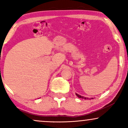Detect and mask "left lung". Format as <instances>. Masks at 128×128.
Wrapping results in <instances>:
<instances>
[{
  "label": "left lung",
  "instance_id": "8db88e82",
  "mask_svg": "<svg viewBox=\"0 0 128 128\" xmlns=\"http://www.w3.org/2000/svg\"><path fill=\"white\" fill-rule=\"evenodd\" d=\"M76 95H77V96H78V97L80 98H82V99H84V100H87V99H88V100H90V99H92V98H89L84 97V96H81V95L78 94H76Z\"/></svg>",
  "mask_w": 128,
  "mask_h": 128
}]
</instances>
